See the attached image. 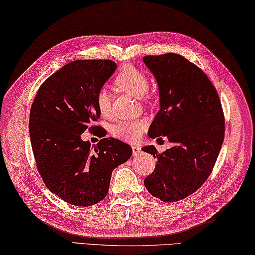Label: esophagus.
Instances as JSON below:
<instances>
[{
	"instance_id": "esophagus-1",
	"label": "esophagus",
	"mask_w": 255,
	"mask_h": 255,
	"mask_svg": "<svg viewBox=\"0 0 255 255\" xmlns=\"http://www.w3.org/2000/svg\"><path fill=\"white\" fill-rule=\"evenodd\" d=\"M140 151H141V148L138 147V146H135V145L132 146V154H133V156H137L138 154H140Z\"/></svg>"
}]
</instances>
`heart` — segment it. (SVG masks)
Listing matches in <instances>:
<instances>
[{
	"mask_svg": "<svg viewBox=\"0 0 255 255\" xmlns=\"http://www.w3.org/2000/svg\"><path fill=\"white\" fill-rule=\"evenodd\" d=\"M113 83L123 92L148 101L147 91L150 88V80L145 72L135 68V66H124L115 75ZM97 107L103 117H110L112 112V98L109 90L103 88L99 91L97 94ZM145 123L140 120L121 121L113 127L112 133L120 140L133 143L140 140L143 133L145 132Z\"/></svg>",
	"mask_w": 255,
	"mask_h": 255,
	"instance_id": "heart-1",
	"label": "heart"
}]
</instances>
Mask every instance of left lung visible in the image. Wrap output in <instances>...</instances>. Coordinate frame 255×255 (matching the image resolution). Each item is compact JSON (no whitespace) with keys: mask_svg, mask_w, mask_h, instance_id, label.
<instances>
[{"mask_svg":"<svg viewBox=\"0 0 255 255\" xmlns=\"http://www.w3.org/2000/svg\"><path fill=\"white\" fill-rule=\"evenodd\" d=\"M143 61L157 81L161 103L148 136H166L173 143L162 153L153 145L142 148L157 160L144 185L163 202H176L200 189L212 173L224 140L222 104L206 74L184 56L165 53Z\"/></svg>","mask_w":255,"mask_h":255,"instance_id":"8db88e82","label":"left lung"}]
</instances>
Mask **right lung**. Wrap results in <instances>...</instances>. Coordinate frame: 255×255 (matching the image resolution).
I'll list each match as a JSON object with an SVG mask.
<instances>
[{
  "label": "right lung",
  "mask_w": 255,
  "mask_h": 255,
  "mask_svg": "<svg viewBox=\"0 0 255 255\" xmlns=\"http://www.w3.org/2000/svg\"><path fill=\"white\" fill-rule=\"evenodd\" d=\"M117 69L111 60H76L42 83L28 129L37 171L52 193L76 206L107 196L112 171L132 155L128 144L104 137L91 147L81 135L101 134L97 94ZM105 136V135H104Z\"/></svg>",
  "instance_id": "add662e5"
}]
</instances>
